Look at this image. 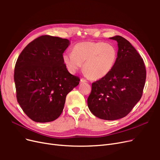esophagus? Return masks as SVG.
Returning a JSON list of instances; mask_svg holds the SVG:
<instances>
[{"label": "esophagus", "instance_id": "esophagus-1", "mask_svg": "<svg viewBox=\"0 0 160 160\" xmlns=\"http://www.w3.org/2000/svg\"><path fill=\"white\" fill-rule=\"evenodd\" d=\"M81 83H87V82H88V81H87L85 79H84V78H81Z\"/></svg>", "mask_w": 160, "mask_h": 160}]
</instances>
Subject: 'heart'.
Returning <instances> with one entry per match:
<instances>
[{"label": "heart", "mask_w": 160, "mask_h": 160, "mask_svg": "<svg viewBox=\"0 0 160 160\" xmlns=\"http://www.w3.org/2000/svg\"><path fill=\"white\" fill-rule=\"evenodd\" d=\"M117 56V49L109 43L84 41L75 44L72 52L64 53L62 59L70 72H76L84 63L85 74L91 79H99L113 69Z\"/></svg>", "instance_id": "1"}]
</instances>
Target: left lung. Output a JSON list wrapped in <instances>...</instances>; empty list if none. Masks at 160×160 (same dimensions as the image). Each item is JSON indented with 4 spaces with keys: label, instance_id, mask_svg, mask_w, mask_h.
<instances>
[{
    "label": "left lung",
    "instance_id": "8db88e82",
    "mask_svg": "<svg viewBox=\"0 0 160 160\" xmlns=\"http://www.w3.org/2000/svg\"><path fill=\"white\" fill-rule=\"evenodd\" d=\"M118 42V57L109 73L92 83L88 108L96 117L115 120L128 115L141 99L146 79L142 58L131 43L121 36L110 38Z\"/></svg>",
    "mask_w": 160,
    "mask_h": 160
}]
</instances>
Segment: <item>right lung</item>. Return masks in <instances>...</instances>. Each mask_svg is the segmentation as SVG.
Listing matches in <instances>:
<instances>
[{
	"instance_id": "obj_1",
	"label": "right lung",
	"mask_w": 160,
	"mask_h": 160,
	"mask_svg": "<svg viewBox=\"0 0 160 160\" xmlns=\"http://www.w3.org/2000/svg\"><path fill=\"white\" fill-rule=\"evenodd\" d=\"M69 41L42 35L25 47L14 67L17 99L34 122H50L61 115L66 96L79 83L62 59Z\"/></svg>"
}]
</instances>
